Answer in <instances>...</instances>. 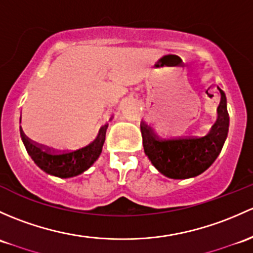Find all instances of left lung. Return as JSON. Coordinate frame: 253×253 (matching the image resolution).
<instances>
[{
	"label": "left lung",
	"mask_w": 253,
	"mask_h": 253,
	"mask_svg": "<svg viewBox=\"0 0 253 253\" xmlns=\"http://www.w3.org/2000/svg\"><path fill=\"white\" fill-rule=\"evenodd\" d=\"M218 118L204 137L160 139L145 124H140L144 153L161 174L172 179H188L206 171L219 155L229 131L225 93L219 89Z\"/></svg>",
	"instance_id": "left-lung-1"
}]
</instances>
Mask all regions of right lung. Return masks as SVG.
<instances>
[{"mask_svg":"<svg viewBox=\"0 0 253 253\" xmlns=\"http://www.w3.org/2000/svg\"><path fill=\"white\" fill-rule=\"evenodd\" d=\"M21 120V119H20ZM108 125L100 127L97 138L86 147L74 151H54L31 142L20 127V137L26 151L43 172L59 178H71L84 173L99 158Z\"/></svg>","mask_w":253,"mask_h":253,"instance_id":"add662e5","label":"right lung"}]
</instances>
